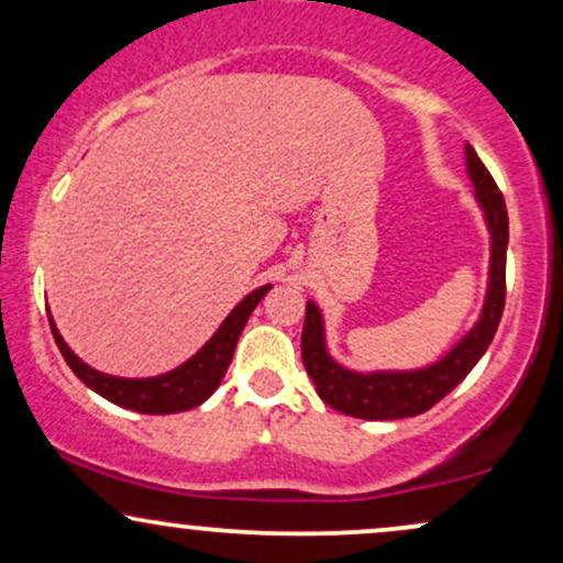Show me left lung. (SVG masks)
<instances>
[{"mask_svg":"<svg viewBox=\"0 0 563 563\" xmlns=\"http://www.w3.org/2000/svg\"><path fill=\"white\" fill-rule=\"evenodd\" d=\"M466 172L489 232L487 294H484L479 318L437 363L412 367V371H352L331 354L325 339V318H322L318 303L307 301L301 360L312 378L314 391L333 410L363 418V421H397V418L421 416L439 399L448 397L474 371L482 354L493 344L503 318V303H506L508 211L503 192L497 190L495 179L484 169L471 145H466Z\"/></svg>","mask_w":563,"mask_h":563,"instance_id":"1","label":"left lung"}]
</instances>
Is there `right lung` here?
I'll list each match as a JSON object with an SVG mask.
<instances>
[{"label": "right lung", "instance_id": "obj_1", "mask_svg": "<svg viewBox=\"0 0 563 563\" xmlns=\"http://www.w3.org/2000/svg\"><path fill=\"white\" fill-rule=\"evenodd\" d=\"M269 288L273 286L267 283V286L254 288L249 296H243L235 303V309L222 320V325L217 328L214 335L190 360H185L183 365H177L169 373H161V376L151 378H121L111 376V373L95 371L92 365L84 363L79 354H74V349L63 341L49 309L47 318L57 349H60L68 367L81 378L84 386H89L95 394L106 397L108 402L126 407V410L147 412V416H169V412H185L203 405L217 391L224 373H228V365L232 354H235V344L241 339L245 322H249L251 312H254L256 303L264 299V294Z\"/></svg>", "mask_w": 563, "mask_h": 563}]
</instances>
